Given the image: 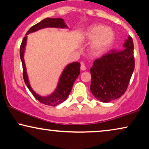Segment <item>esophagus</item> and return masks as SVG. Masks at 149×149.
<instances>
[{"instance_id": "34e87169", "label": "esophagus", "mask_w": 149, "mask_h": 149, "mask_svg": "<svg viewBox=\"0 0 149 149\" xmlns=\"http://www.w3.org/2000/svg\"><path fill=\"white\" fill-rule=\"evenodd\" d=\"M80 69H81V70H82V71H85L86 70V67L85 64H84L83 62H81V63Z\"/></svg>"}]
</instances>
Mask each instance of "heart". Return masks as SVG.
Returning a JSON list of instances; mask_svg holds the SVG:
<instances>
[{"mask_svg":"<svg viewBox=\"0 0 149 149\" xmlns=\"http://www.w3.org/2000/svg\"><path fill=\"white\" fill-rule=\"evenodd\" d=\"M87 37L93 40L90 46V52L93 55H98L104 52L114 39V35L110 29L101 25L91 26L87 33Z\"/></svg>","mask_w":149,"mask_h":149,"instance_id":"obj_1","label":"heart"}]
</instances>
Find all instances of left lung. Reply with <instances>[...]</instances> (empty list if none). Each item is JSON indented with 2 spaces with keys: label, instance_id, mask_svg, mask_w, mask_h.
<instances>
[{
  "label": "left lung",
  "instance_id": "8db88e82",
  "mask_svg": "<svg viewBox=\"0 0 149 149\" xmlns=\"http://www.w3.org/2000/svg\"><path fill=\"white\" fill-rule=\"evenodd\" d=\"M123 47V49H112L96 59L90 69V90L102 102L118 98L127 90L135 65L131 37H128Z\"/></svg>",
  "mask_w": 149,
  "mask_h": 149
}]
</instances>
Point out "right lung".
Here are the masks:
<instances>
[{
    "label": "right lung",
    "mask_w": 149,
    "mask_h": 149,
    "mask_svg": "<svg viewBox=\"0 0 149 149\" xmlns=\"http://www.w3.org/2000/svg\"><path fill=\"white\" fill-rule=\"evenodd\" d=\"M45 27L64 28L67 27V26L64 23L63 19H56V18H55V19H53V18H52V19L46 18V19L42 20L41 22L36 24V25H33L26 32L25 37H24L23 41H22L21 47H20V57H21L22 65H23V76L24 81H25V83L29 88V90L32 93L33 96L39 102L45 104V105L55 106L59 105V104L63 102V101H65L67 99L71 90H72L75 80L79 74L80 63H78V62H74V63L69 64L63 72L57 89L50 96L47 97H41L39 96L38 94H37L32 90L28 81L23 57L24 49H25L26 41V35H28L30 33L36 31L41 29L42 28Z\"/></svg>",
    "instance_id": "right-lung-1"
}]
</instances>
